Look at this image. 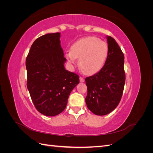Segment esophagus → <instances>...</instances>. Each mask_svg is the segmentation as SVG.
Masks as SVG:
<instances>
[{"mask_svg":"<svg viewBox=\"0 0 153 153\" xmlns=\"http://www.w3.org/2000/svg\"><path fill=\"white\" fill-rule=\"evenodd\" d=\"M79 79H80V82H84V79L82 77H81V76L79 78Z\"/></svg>","mask_w":153,"mask_h":153,"instance_id":"obj_1","label":"esophagus"}]
</instances>
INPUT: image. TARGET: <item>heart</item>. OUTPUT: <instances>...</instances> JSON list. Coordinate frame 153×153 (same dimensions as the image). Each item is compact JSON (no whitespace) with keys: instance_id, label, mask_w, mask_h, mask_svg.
I'll return each mask as SVG.
<instances>
[{"instance_id":"obj_1","label":"heart","mask_w":153,"mask_h":153,"mask_svg":"<svg viewBox=\"0 0 153 153\" xmlns=\"http://www.w3.org/2000/svg\"><path fill=\"white\" fill-rule=\"evenodd\" d=\"M108 45L96 37L89 36L75 41L66 54L68 61L75 64L76 59L82 71L87 75H93L102 68L107 59Z\"/></svg>"}]
</instances>
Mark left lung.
<instances>
[{
	"mask_svg": "<svg viewBox=\"0 0 153 153\" xmlns=\"http://www.w3.org/2000/svg\"><path fill=\"white\" fill-rule=\"evenodd\" d=\"M108 53L105 65L95 75L87 77V108L98 115L110 113L119 105L125 84L124 56L115 40L106 36Z\"/></svg>",
	"mask_w": 153,
	"mask_h": 153,
	"instance_id": "obj_1",
	"label": "left lung"
}]
</instances>
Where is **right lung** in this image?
I'll use <instances>...</instances> for the list:
<instances>
[{
  "mask_svg": "<svg viewBox=\"0 0 153 153\" xmlns=\"http://www.w3.org/2000/svg\"><path fill=\"white\" fill-rule=\"evenodd\" d=\"M61 34H47L36 39L26 58L27 86L36 108L46 116H55L65 109L79 76L64 68L66 59Z\"/></svg>",
  "mask_w": 153,
  "mask_h": 153,
  "instance_id": "add662e5",
  "label": "right lung"
}]
</instances>
